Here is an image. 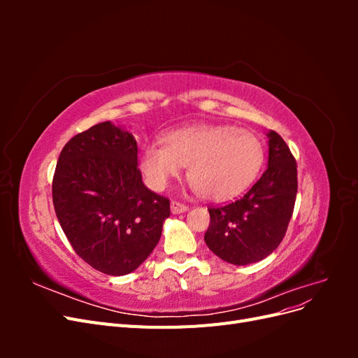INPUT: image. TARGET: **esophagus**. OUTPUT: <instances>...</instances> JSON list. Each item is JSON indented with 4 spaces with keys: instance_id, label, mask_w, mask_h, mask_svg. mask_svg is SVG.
<instances>
[{
    "instance_id": "obj_1",
    "label": "esophagus",
    "mask_w": 358,
    "mask_h": 358,
    "mask_svg": "<svg viewBox=\"0 0 358 358\" xmlns=\"http://www.w3.org/2000/svg\"><path fill=\"white\" fill-rule=\"evenodd\" d=\"M170 209H171V213L178 215V213L187 212V210H188V206L182 204V203H179V201H171V203H170Z\"/></svg>"
}]
</instances>
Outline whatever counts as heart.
I'll use <instances>...</instances> for the list:
<instances>
[{
  "label": "heart",
  "instance_id": "b5f03b06",
  "mask_svg": "<svg viewBox=\"0 0 358 358\" xmlns=\"http://www.w3.org/2000/svg\"><path fill=\"white\" fill-rule=\"evenodd\" d=\"M263 162L264 148L254 133L231 125H200L167 133L164 145H145L138 167L148 185L161 191L188 166V179L200 196L222 201L251 185Z\"/></svg>",
  "mask_w": 358,
  "mask_h": 358
}]
</instances>
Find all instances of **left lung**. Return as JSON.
<instances>
[{"instance_id":"1","label":"left lung","mask_w":358,"mask_h":358,"mask_svg":"<svg viewBox=\"0 0 358 358\" xmlns=\"http://www.w3.org/2000/svg\"><path fill=\"white\" fill-rule=\"evenodd\" d=\"M268 159L263 176L245 196L210 208L204 242L224 262L246 266L272 254L282 242L297 196V164L284 138L267 134Z\"/></svg>"}]
</instances>
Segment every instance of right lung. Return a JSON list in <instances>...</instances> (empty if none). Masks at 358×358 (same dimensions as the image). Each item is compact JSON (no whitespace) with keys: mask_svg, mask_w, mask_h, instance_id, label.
Listing matches in <instances>:
<instances>
[{"mask_svg":"<svg viewBox=\"0 0 358 358\" xmlns=\"http://www.w3.org/2000/svg\"><path fill=\"white\" fill-rule=\"evenodd\" d=\"M52 197L76 254L112 276L131 273L145 262L170 216V201L142 182L134 136L110 121L64 146Z\"/></svg>","mask_w":358,"mask_h":358,"instance_id":"add662e5","label":"right lung"}]
</instances>
